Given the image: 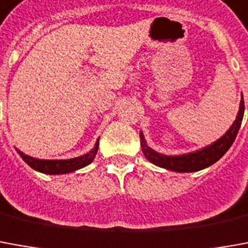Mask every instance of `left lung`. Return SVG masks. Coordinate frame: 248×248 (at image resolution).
Wrapping results in <instances>:
<instances>
[{"mask_svg":"<svg viewBox=\"0 0 248 248\" xmlns=\"http://www.w3.org/2000/svg\"><path fill=\"white\" fill-rule=\"evenodd\" d=\"M243 114H245V101H243V97H242L236 120L233 121L231 128L218 140L212 143L211 146H206L205 148H201L199 151L184 154V155H175V156L174 155H163V154L154 151L151 147L147 146L146 139L140 132L141 151L151 163L159 167H163V169H167V170L178 171V173L199 171V170H202L205 167H209L215 162H217L230 150L232 143L236 139L239 128L242 125Z\"/></svg>","mask_w":248,"mask_h":248,"instance_id":"left-lung-1","label":"left lung"}]
</instances>
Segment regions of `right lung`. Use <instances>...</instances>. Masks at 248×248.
I'll list each match as a JSON object with an SVG mask.
<instances>
[{"mask_svg":"<svg viewBox=\"0 0 248 248\" xmlns=\"http://www.w3.org/2000/svg\"><path fill=\"white\" fill-rule=\"evenodd\" d=\"M98 141L100 139L95 141L94 148L92 151H89L88 154L85 155H81L78 158H73V159H62V160H47V159H36V158H32L30 155H25L24 153H21L20 150H17L18 155L24 159V162L31 166L33 170H37L40 173L44 174H66L71 173V171H75L78 169H82V167L88 166L90 165L93 159H94L95 154L98 151Z\"/></svg>","mask_w":248,"mask_h":248,"instance_id":"1","label":"right lung"}]
</instances>
